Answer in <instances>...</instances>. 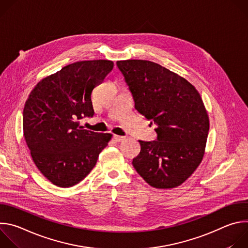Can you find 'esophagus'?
Instances as JSON below:
<instances>
[{
    "label": "esophagus",
    "instance_id": "1",
    "mask_svg": "<svg viewBox=\"0 0 248 248\" xmlns=\"http://www.w3.org/2000/svg\"><path fill=\"white\" fill-rule=\"evenodd\" d=\"M114 139L117 141V142H122L125 139L124 136H121V135H114Z\"/></svg>",
    "mask_w": 248,
    "mask_h": 248
}]
</instances>
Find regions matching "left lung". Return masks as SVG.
Segmentation results:
<instances>
[{"label": "left lung", "mask_w": 248, "mask_h": 248, "mask_svg": "<svg viewBox=\"0 0 248 248\" xmlns=\"http://www.w3.org/2000/svg\"><path fill=\"white\" fill-rule=\"evenodd\" d=\"M134 107L155 124L157 139L139 140L132 165L153 187L173 188L201 163L209 118L200 94L186 78L150 61H118Z\"/></svg>", "instance_id": "obj_1"}]
</instances>
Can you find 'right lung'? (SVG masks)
<instances>
[{
	"label": "right lung",
	"instance_id": "1",
	"mask_svg": "<svg viewBox=\"0 0 248 248\" xmlns=\"http://www.w3.org/2000/svg\"><path fill=\"white\" fill-rule=\"evenodd\" d=\"M114 67L108 60L81 61L43 78L23 109V135L32 160L60 187L81 182L108 145L111 133L84 129L80 121L93 117V89Z\"/></svg>",
	"mask_w": 248,
	"mask_h": 248
}]
</instances>
